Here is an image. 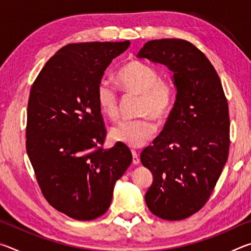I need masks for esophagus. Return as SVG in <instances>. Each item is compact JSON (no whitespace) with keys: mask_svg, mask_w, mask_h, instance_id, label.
I'll use <instances>...</instances> for the list:
<instances>
[{"mask_svg":"<svg viewBox=\"0 0 251 251\" xmlns=\"http://www.w3.org/2000/svg\"><path fill=\"white\" fill-rule=\"evenodd\" d=\"M131 154H133V164L134 165H138L139 164V157L136 151H131Z\"/></svg>","mask_w":251,"mask_h":251,"instance_id":"34e87169","label":"esophagus"}]
</instances>
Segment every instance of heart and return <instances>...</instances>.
<instances>
[{
  "mask_svg": "<svg viewBox=\"0 0 251 251\" xmlns=\"http://www.w3.org/2000/svg\"><path fill=\"white\" fill-rule=\"evenodd\" d=\"M116 79L126 93L141 94L138 115L143 117L121 122L110 130V137L128 147H142L156 133V125L150 116L164 121L171 113L175 100V88L169 80L161 79L155 69L135 61L122 66ZM96 100L106 117L116 120L120 116V97L107 82L100 83Z\"/></svg>",
  "mask_w": 251,
  "mask_h": 251,
  "instance_id": "heart-1",
  "label": "heart"
}]
</instances>
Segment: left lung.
Instances as JSON below:
<instances>
[{
	"label": "left lung",
	"mask_w": 251,
	"mask_h": 251,
	"mask_svg": "<svg viewBox=\"0 0 251 251\" xmlns=\"http://www.w3.org/2000/svg\"><path fill=\"white\" fill-rule=\"evenodd\" d=\"M137 57L173 72L175 104L141 161L154 178L145 195L148 209L161 219L181 220L201 209L226 165L228 103L217 72L189 42L152 40Z\"/></svg>",
	"instance_id": "obj_1"
}]
</instances>
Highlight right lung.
Masks as SVG:
<instances>
[{"label":"right lung","mask_w":251,"mask_h":251,"mask_svg":"<svg viewBox=\"0 0 251 251\" xmlns=\"http://www.w3.org/2000/svg\"><path fill=\"white\" fill-rule=\"evenodd\" d=\"M129 44L66 45L49 59L29 93L28 158L46 201L76 220L107 211L114 186L133 160L124 144L100 147L106 129L96 100L105 70Z\"/></svg>","instance_id":"right-lung-1"}]
</instances>
